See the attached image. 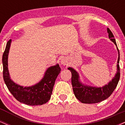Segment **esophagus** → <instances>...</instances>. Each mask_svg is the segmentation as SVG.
Returning <instances> with one entry per match:
<instances>
[{
  "label": "esophagus",
  "instance_id": "obj_1",
  "mask_svg": "<svg viewBox=\"0 0 125 125\" xmlns=\"http://www.w3.org/2000/svg\"><path fill=\"white\" fill-rule=\"evenodd\" d=\"M61 63H62L63 64H66L67 62H66V61L65 59H63L62 60Z\"/></svg>",
  "mask_w": 125,
  "mask_h": 125
}]
</instances>
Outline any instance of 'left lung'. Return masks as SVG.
<instances>
[{
    "label": "left lung",
    "instance_id": "8db88e82",
    "mask_svg": "<svg viewBox=\"0 0 125 125\" xmlns=\"http://www.w3.org/2000/svg\"><path fill=\"white\" fill-rule=\"evenodd\" d=\"M109 33V38L117 46L115 39H114L112 32L109 28L107 29ZM118 51V60H117V71L115 76L109 83L108 84L102 87H96L84 86L80 82L79 74L73 68L68 67L72 73V84L74 95L76 98L83 104H96L106 99L111 95L113 92L116 87L120 79V67L119 63V51L117 47Z\"/></svg>",
    "mask_w": 125,
    "mask_h": 125
}]
</instances>
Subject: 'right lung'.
I'll list each match as a JSON object with an SVG mask.
<instances>
[{
    "mask_svg": "<svg viewBox=\"0 0 125 125\" xmlns=\"http://www.w3.org/2000/svg\"><path fill=\"white\" fill-rule=\"evenodd\" d=\"M11 40L7 42L3 54V79L9 90L20 102L28 105H42L50 100L54 82L61 71L59 64L49 67L44 77L39 83L31 87H23L14 83L10 78L8 68V58Z\"/></svg>",
    "mask_w": 125,
    "mask_h": 125,
    "instance_id": "obj_1",
    "label": "right lung"
}]
</instances>
